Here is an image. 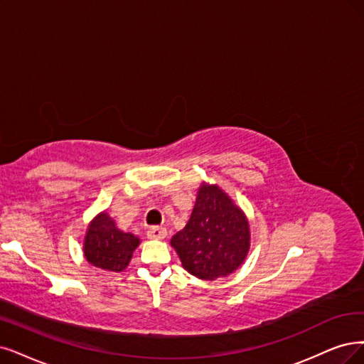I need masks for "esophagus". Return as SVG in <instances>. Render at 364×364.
<instances>
[{"label":"esophagus","instance_id":"esophagus-1","mask_svg":"<svg viewBox=\"0 0 364 364\" xmlns=\"http://www.w3.org/2000/svg\"><path fill=\"white\" fill-rule=\"evenodd\" d=\"M148 238H154V240H164L166 237V230L161 226H151L150 230L146 231Z\"/></svg>","mask_w":364,"mask_h":364}]
</instances>
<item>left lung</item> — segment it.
<instances>
[{"mask_svg":"<svg viewBox=\"0 0 364 364\" xmlns=\"http://www.w3.org/2000/svg\"><path fill=\"white\" fill-rule=\"evenodd\" d=\"M249 223L218 186L199 189L192 216L171 245L191 274L214 280L231 274L249 250Z\"/></svg>","mask_w":364,"mask_h":364,"instance_id":"1","label":"left lung"}]
</instances>
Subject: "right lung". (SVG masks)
I'll return each instance as SVG.
<instances>
[{
	"instance_id": "right-lung-1",
	"label": "right lung",
	"mask_w": 364,
	"mask_h": 364,
	"mask_svg": "<svg viewBox=\"0 0 364 364\" xmlns=\"http://www.w3.org/2000/svg\"><path fill=\"white\" fill-rule=\"evenodd\" d=\"M138 245V237L119 231L115 222L106 213H100L90 223L85 235L84 253L91 265L106 272L118 273L127 267L132 253Z\"/></svg>"
}]
</instances>
